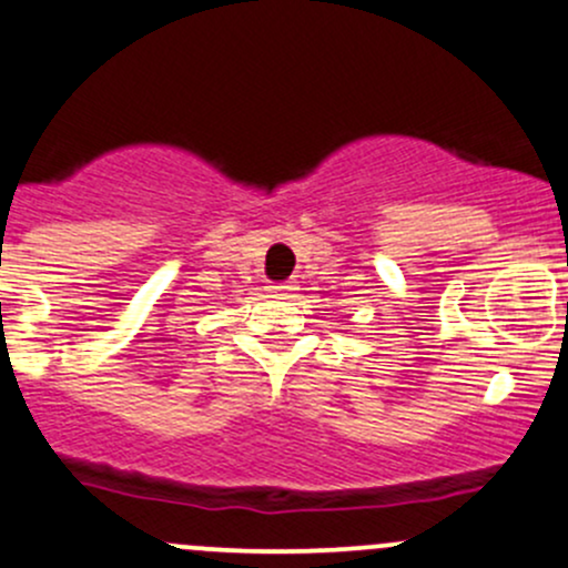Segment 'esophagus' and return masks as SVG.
I'll list each match as a JSON object with an SVG mask.
<instances>
[{"label":"esophagus","instance_id":"obj_1","mask_svg":"<svg viewBox=\"0 0 568 568\" xmlns=\"http://www.w3.org/2000/svg\"><path fill=\"white\" fill-rule=\"evenodd\" d=\"M291 291V285L288 283H277V285H272V294H288Z\"/></svg>","mask_w":568,"mask_h":568}]
</instances>
